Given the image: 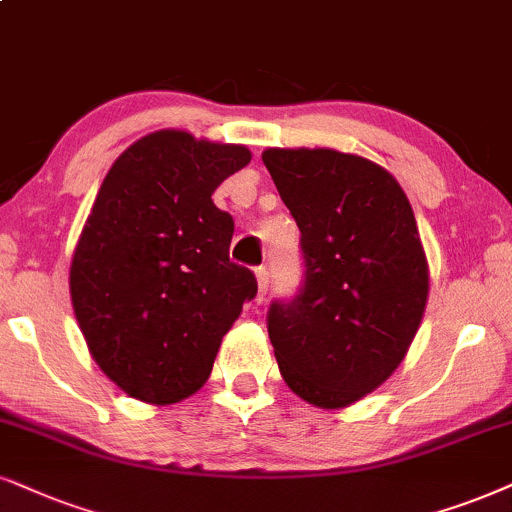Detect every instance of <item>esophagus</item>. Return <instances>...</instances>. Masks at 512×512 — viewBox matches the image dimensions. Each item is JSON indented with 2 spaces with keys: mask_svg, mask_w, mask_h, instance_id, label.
I'll use <instances>...</instances> for the list:
<instances>
[{
  "mask_svg": "<svg viewBox=\"0 0 512 512\" xmlns=\"http://www.w3.org/2000/svg\"><path fill=\"white\" fill-rule=\"evenodd\" d=\"M255 276H257V297H262L267 295V288H269V271H267V267H257L255 269Z\"/></svg>",
  "mask_w": 512,
  "mask_h": 512,
  "instance_id": "34e87169",
  "label": "esophagus"
}]
</instances>
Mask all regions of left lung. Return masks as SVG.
<instances>
[{"label": "left lung", "instance_id": "1", "mask_svg": "<svg viewBox=\"0 0 512 512\" xmlns=\"http://www.w3.org/2000/svg\"><path fill=\"white\" fill-rule=\"evenodd\" d=\"M300 229L302 283L269 304L283 380L304 401L342 409L401 364L428 300V262L397 179L331 148L262 153Z\"/></svg>", "mask_w": 512, "mask_h": 512}]
</instances>
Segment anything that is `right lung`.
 <instances>
[{
  "label": "right lung",
  "instance_id": "right-lung-1",
  "mask_svg": "<svg viewBox=\"0 0 512 512\" xmlns=\"http://www.w3.org/2000/svg\"><path fill=\"white\" fill-rule=\"evenodd\" d=\"M248 163L245 146L163 129L103 179L70 264V297L94 361L129 397L174 404L198 392L257 295L255 274L229 260L234 219L212 203Z\"/></svg>",
  "mask_w": 512,
  "mask_h": 512
}]
</instances>
